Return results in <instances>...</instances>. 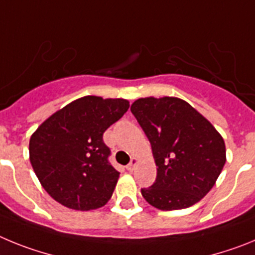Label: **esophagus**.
Returning <instances> with one entry per match:
<instances>
[{"label": "esophagus", "instance_id": "1", "mask_svg": "<svg viewBox=\"0 0 255 255\" xmlns=\"http://www.w3.org/2000/svg\"><path fill=\"white\" fill-rule=\"evenodd\" d=\"M138 163H139V159H138V158H135V157H132L131 161H130V163L128 164V166H126V170L130 171V172H131V171H134L135 167L138 166Z\"/></svg>", "mask_w": 255, "mask_h": 255}]
</instances>
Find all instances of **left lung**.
I'll return each mask as SVG.
<instances>
[{"label":"left lung","instance_id":"1","mask_svg":"<svg viewBox=\"0 0 255 255\" xmlns=\"http://www.w3.org/2000/svg\"><path fill=\"white\" fill-rule=\"evenodd\" d=\"M131 112L150 141L155 182L141 189L150 206L173 211L198 203L213 188L226 162L224 138L203 115L176 97H147Z\"/></svg>","mask_w":255,"mask_h":255}]
</instances>
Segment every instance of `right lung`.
I'll return each instance as SVG.
<instances>
[{"instance_id": "add662e5", "label": "right lung", "mask_w": 255, "mask_h": 255, "mask_svg": "<svg viewBox=\"0 0 255 255\" xmlns=\"http://www.w3.org/2000/svg\"><path fill=\"white\" fill-rule=\"evenodd\" d=\"M129 101L85 96L49 116L33 132L29 158L44 190L75 211L107 203L120 172L108 162L103 132L124 116Z\"/></svg>"}]
</instances>
